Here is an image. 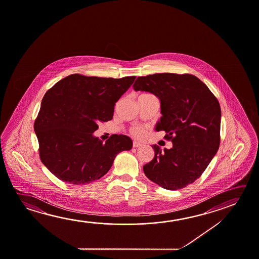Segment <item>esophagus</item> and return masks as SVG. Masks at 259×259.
Segmentation results:
<instances>
[{
	"label": "esophagus",
	"mask_w": 259,
	"mask_h": 259,
	"mask_svg": "<svg viewBox=\"0 0 259 259\" xmlns=\"http://www.w3.org/2000/svg\"><path fill=\"white\" fill-rule=\"evenodd\" d=\"M143 144H141L140 142H137V141H134L133 142V147H135V148H138V147H141Z\"/></svg>",
	"instance_id": "34e87169"
}]
</instances>
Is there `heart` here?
<instances>
[{
    "instance_id": "b5f03b06",
    "label": "heart",
    "mask_w": 259,
    "mask_h": 259,
    "mask_svg": "<svg viewBox=\"0 0 259 259\" xmlns=\"http://www.w3.org/2000/svg\"><path fill=\"white\" fill-rule=\"evenodd\" d=\"M131 134L133 136H136V137H141L144 135V130L140 126H135V127L132 128Z\"/></svg>"
}]
</instances>
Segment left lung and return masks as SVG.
<instances>
[{"instance_id": "left-lung-1", "label": "left lung", "mask_w": 259, "mask_h": 259, "mask_svg": "<svg viewBox=\"0 0 259 259\" xmlns=\"http://www.w3.org/2000/svg\"><path fill=\"white\" fill-rule=\"evenodd\" d=\"M136 91L156 96L161 117L156 131H165L172 147L152 145L154 157L144 165L145 176L166 190L183 189L200 177L221 142L220 103L208 87L190 74L157 73L138 76Z\"/></svg>"}]
</instances>
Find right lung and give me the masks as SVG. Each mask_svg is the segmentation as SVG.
Returning a JSON list of instances; mask_svg holds the SVG:
<instances>
[{
    "label": "right lung",
    "mask_w": 259,
    "mask_h": 259,
    "mask_svg": "<svg viewBox=\"0 0 259 259\" xmlns=\"http://www.w3.org/2000/svg\"><path fill=\"white\" fill-rule=\"evenodd\" d=\"M135 79L72 74L48 90L34 131L40 160L51 174L69 184L92 183L110 170L119 153L131 150L127 136L113 135L103 143L93 133L113 118L115 103Z\"/></svg>",
    "instance_id": "1"
}]
</instances>
